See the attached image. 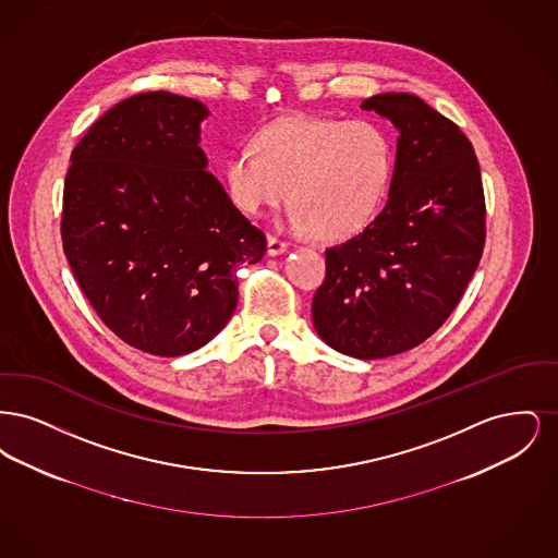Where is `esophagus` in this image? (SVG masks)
<instances>
[{
    "label": "esophagus",
    "instance_id": "34e87169",
    "mask_svg": "<svg viewBox=\"0 0 558 558\" xmlns=\"http://www.w3.org/2000/svg\"><path fill=\"white\" fill-rule=\"evenodd\" d=\"M289 248L287 240L278 239V236H269L267 239V255H282Z\"/></svg>",
    "mask_w": 558,
    "mask_h": 558
}]
</instances>
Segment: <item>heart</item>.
Here are the masks:
<instances>
[{"label": "heart", "instance_id": "heart-1", "mask_svg": "<svg viewBox=\"0 0 558 558\" xmlns=\"http://www.w3.org/2000/svg\"><path fill=\"white\" fill-rule=\"evenodd\" d=\"M393 142L368 119L289 117L240 146L223 167L240 211L262 215L289 198L287 223L326 239L360 232L378 211L393 175Z\"/></svg>", "mask_w": 558, "mask_h": 558}]
</instances>
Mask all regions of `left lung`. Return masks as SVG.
I'll return each instance as SVG.
<instances>
[{"label":"left lung","mask_w":558,"mask_h":558,"mask_svg":"<svg viewBox=\"0 0 558 558\" xmlns=\"http://www.w3.org/2000/svg\"><path fill=\"white\" fill-rule=\"evenodd\" d=\"M362 108L399 130L389 201L362 234L326 251L312 318L326 345L378 360L450 318L485 246V196L473 144L448 117L396 92Z\"/></svg>","instance_id":"obj_1"}]
</instances>
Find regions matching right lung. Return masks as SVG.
Wrapping results in <instances>:
<instances>
[{"label": "right lung", "instance_id": "obj_1", "mask_svg": "<svg viewBox=\"0 0 558 558\" xmlns=\"http://www.w3.org/2000/svg\"><path fill=\"white\" fill-rule=\"evenodd\" d=\"M205 117L186 96H132L81 137L64 180L60 234L81 291L121 341L160 357L207 345L236 310V267L266 255L207 171Z\"/></svg>", "mask_w": 558, "mask_h": 558}]
</instances>
